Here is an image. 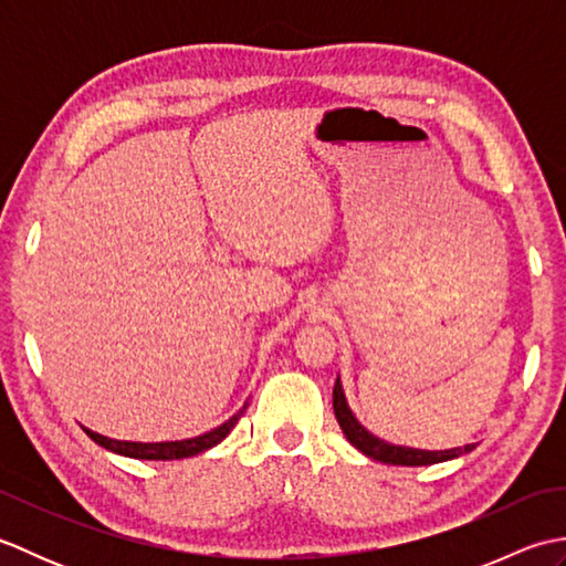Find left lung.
<instances>
[{
	"mask_svg": "<svg viewBox=\"0 0 566 566\" xmlns=\"http://www.w3.org/2000/svg\"><path fill=\"white\" fill-rule=\"evenodd\" d=\"M333 411L345 432V438L350 440V444H355V448L363 454L371 457V460L384 462V464L426 467V464L454 460V457L472 452L476 448V444H464V448H452V450H418V448H403V444H391V442H384V440L375 438L365 426H359V420L353 416L350 406H347V401H345L340 377L335 379V387H333Z\"/></svg>",
	"mask_w": 566,
	"mask_h": 566,
	"instance_id": "left-lung-1",
	"label": "left lung"
}]
</instances>
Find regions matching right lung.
<instances>
[{
    "instance_id": "obj_1",
    "label": "right lung",
    "mask_w": 566,
    "mask_h": 566,
    "mask_svg": "<svg viewBox=\"0 0 566 566\" xmlns=\"http://www.w3.org/2000/svg\"><path fill=\"white\" fill-rule=\"evenodd\" d=\"M245 408H248V403L240 408L233 418H228L223 426L203 432V436L189 438V440H175V442H128V440L104 438V436H99V432H92L87 428H84V432H87L94 442L102 444V448H106L109 452L134 457V460H185V457H195L203 450L213 448V444H219L228 436V432L235 428L238 418L243 416Z\"/></svg>"
}]
</instances>
